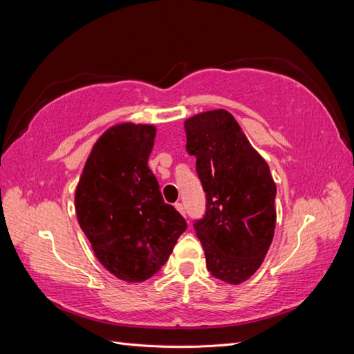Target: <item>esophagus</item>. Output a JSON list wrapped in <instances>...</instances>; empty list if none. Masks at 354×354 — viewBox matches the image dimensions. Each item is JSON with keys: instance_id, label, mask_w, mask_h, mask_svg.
<instances>
[{"instance_id": "34e87169", "label": "esophagus", "mask_w": 354, "mask_h": 354, "mask_svg": "<svg viewBox=\"0 0 354 354\" xmlns=\"http://www.w3.org/2000/svg\"><path fill=\"white\" fill-rule=\"evenodd\" d=\"M174 207H176V209H177V211H178L180 214H181V216H186V211H185V207H183V203H180V202H177Z\"/></svg>"}]
</instances>
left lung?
Instances as JSON below:
<instances>
[{"label": "left lung", "mask_w": 354, "mask_h": 354, "mask_svg": "<svg viewBox=\"0 0 354 354\" xmlns=\"http://www.w3.org/2000/svg\"><path fill=\"white\" fill-rule=\"evenodd\" d=\"M186 151L207 196L194 229L205 251L208 272L232 285L252 276L273 241L276 185L270 168L227 111L217 109L185 122Z\"/></svg>", "instance_id": "left-lung-1"}]
</instances>
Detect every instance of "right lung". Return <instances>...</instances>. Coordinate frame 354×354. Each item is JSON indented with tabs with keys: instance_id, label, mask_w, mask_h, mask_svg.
Wrapping results in <instances>:
<instances>
[{
	"instance_id": "right-lung-1",
	"label": "right lung",
	"mask_w": 354,
	"mask_h": 354,
	"mask_svg": "<svg viewBox=\"0 0 354 354\" xmlns=\"http://www.w3.org/2000/svg\"><path fill=\"white\" fill-rule=\"evenodd\" d=\"M155 134L153 125L109 128L94 145L75 192L80 226L95 257L127 282L158 273L187 229L147 167Z\"/></svg>"
}]
</instances>
